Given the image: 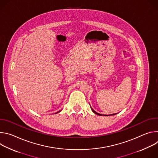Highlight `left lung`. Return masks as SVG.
I'll return each mask as SVG.
<instances>
[{
  "label": "left lung",
  "instance_id": "left-lung-1",
  "mask_svg": "<svg viewBox=\"0 0 158 158\" xmlns=\"http://www.w3.org/2000/svg\"><path fill=\"white\" fill-rule=\"evenodd\" d=\"M91 109H92L93 112H94V113H95L96 114H98V115H99V116H102V114H99V113H98V112H96L95 110H94L91 107ZM115 114H116H116H109V115H104V114H103V116H113V115H115Z\"/></svg>",
  "mask_w": 158,
  "mask_h": 158
}]
</instances>
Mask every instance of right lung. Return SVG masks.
<instances>
[{"mask_svg":"<svg viewBox=\"0 0 158 158\" xmlns=\"http://www.w3.org/2000/svg\"><path fill=\"white\" fill-rule=\"evenodd\" d=\"M60 110H59V112H56V114H57V112H60Z\"/></svg>","mask_w":158,"mask_h":158,"instance_id":"1","label":"right lung"}]
</instances>
